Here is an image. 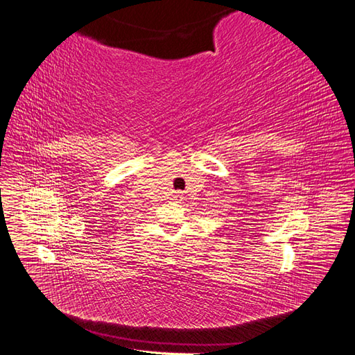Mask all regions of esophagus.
Masks as SVG:
<instances>
[{
    "label": "esophagus",
    "instance_id": "obj_1",
    "mask_svg": "<svg viewBox=\"0 0 355 355\" xmlns=\"http://www.w3.org/2000/svg\"><path fill=\"white\" fill-rule=\"evenodd\" d=\"M175 198H176V200H180V198H182V194H180V192H176V194H175Z\"/></svg>",
    "mask_w": 355,
    "mask_h": 355
}]
</instances>
